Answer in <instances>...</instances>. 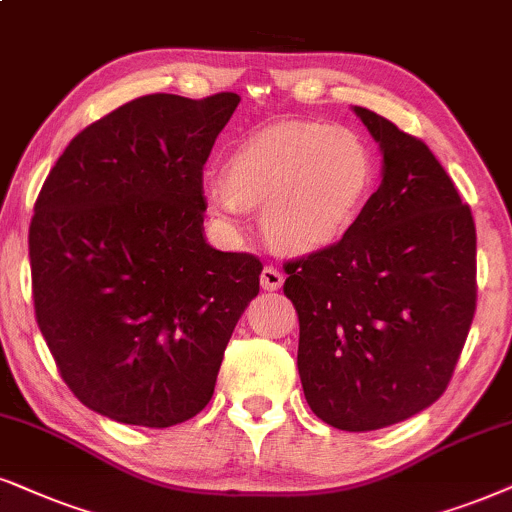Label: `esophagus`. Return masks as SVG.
Masks as SVG:
<instances>
[{
    "label": "esophagus",
    "mask_w": 512,
    "mask_h": 512,
    "mask_svg": "<svg viewBox=\"0 0 512 512\" xmlns=\"http://www.w3.org/2000/svg\"><path fill=\"white\" fill-rule=\"evenodd\" d=\"M283 281H286V276H283L281 269L271 267V264H269V267L262 269L260 283H262L264 290H278V288L283 286Z\"/></svg>",
    "instance_id": "1"
}]
</instances>
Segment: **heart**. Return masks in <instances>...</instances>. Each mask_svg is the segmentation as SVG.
Masks as SVG:
<instances>
[{
    "instance_id": "heart-1",
    "label": "heart",
    "mask_w": 512,
    "mask_h": 512,
    "mask_svg": "<svg viewBox=\"0 0 512 512\" xmlns=\"http://www.w3.org/2000/svg\"><path fill=\"white\" fill-rule=\"evenodd\" d=\"M375 184L371 148L357 132L323 122H278L226 155L222 184L205 191L226 226L262 208L276 248L297 255L338 243L357 222Z\"/></svg>"
}]
</instances>
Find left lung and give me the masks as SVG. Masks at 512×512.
Instances as JSON below:
<instances>
[{
  "label": "left lung",
  "instance_id": "obj_1",
  "mask_svg": "<svg viewBox=\"0 0 512 512\" xmlns=\"http://www.w3.org/2000/svg\"><path fill=\"white\" fill-rule=\"evenodd\" d=\"M383 155L380 186L347 236L288 262L309 409L347 432L435 404L475 316V222L423 141L354 106Z\"/></svg>",
  "mask_w": 512,
  "mask_h": 512
}]
</instances>
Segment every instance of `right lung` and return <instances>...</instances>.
Instances as JSON below:
<instances>
[{
  "instance_id": "obj_1",
  "label": "right lung",
  "mask_w": 512,
  "mask_h": 512,
  "mask_svg": "<svg viewBox=\"0 0 512 512\" xmlns=\"http://www.w3.org/2000/svg\"><path fill=\"white\" fill-rule=\"evenodd\" d=\"M241 96H141L82 129L30 222L37 326L101 416L170 428L208 406L262 262L205 238L203 165Z\"/></svg>"
}]
</instances>
